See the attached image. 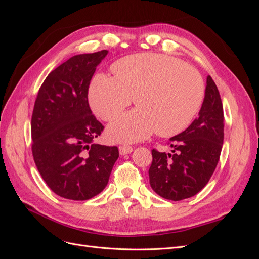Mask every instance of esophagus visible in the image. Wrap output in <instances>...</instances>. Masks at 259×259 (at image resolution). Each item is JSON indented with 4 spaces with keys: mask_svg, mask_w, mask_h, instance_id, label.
Wrapping results in <instances>:
<instances>
[{
    "mask_svg": "<svg viewBox=\"0 0 259 259\" xmlns=\"http://www.w3.org/2000/svg\"><path fill=\"white\" fill-rule=\"evenodd\" d=\"M119 151H120L121 155H125V154L131 153L133 151V148L130 146H121L119 148Z\"/></svg>",
    "mask_w": 259,
    "mask_h": 259,
    "instance_id": "34e87169",
    "label": "esophagus"
}]
</instances>
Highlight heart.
<instances>
[{
	"mask_svg": "<svg viewBox=\"0 0 259 259\" xmlns=\"http://www.w3.org/2000/svg\"><path fill=\"white\" fill-rule=\"evenodd\" d=\"M115 76L97 74L89 92L90 105L101 120L111 121L135 98V110L108 126L113 142L135 143L156 131L170 137L185 131L200 110L204 97L201 75L180 59L142 53L117 60Z\"/></svg>",
	"mask_w": 259,
	"mask_h": 259,
	"instance_id": "1",
	"label": "heart"
}]
</instances>
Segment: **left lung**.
<instances>
[{
  "label": "left lung",
  "mask_w": 259,
  "mask_h": 259,
  "mask_svg": "<svg viewBox=\"0 0 259 259\" xmlns=\"http://www.w3.org/2000/svg\"><path fill=\"white\" fill-rule=\"evenodd\" d=\"M223 144V103L215 82L208 75L198 119L169 138L173 149L170 153L152 150L149 180L153 191L171 201L193 197L213 175Z\"/></svg>",
  "instance_id": "1"
}]
</instances>
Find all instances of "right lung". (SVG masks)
<instances>
[{"mask_svg": "<svg viewBox=\"0 0 259 259\" xmlns=\"http://www.w3.org/2000/svg\"><path fill=\"white\" fill-rule=\"evenodd\" d=\"M104 50L69 58L48 75L31 120L35 165L51 190L84 201L103 191L119 158L117 147L94 143L104 130L92 114L88 93Z\"/></svg>", "mask_w": 259, "mask_h": 259, "instance_id": "add662e5", "label": "right lung"}]
</instances>
